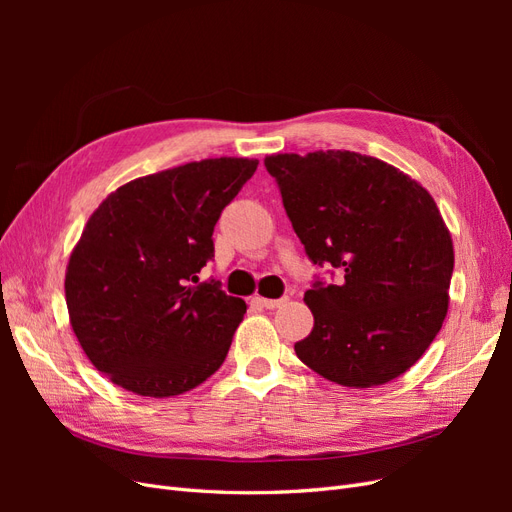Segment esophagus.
Wrapping results in <instances>:
<instances>
[{"mask_svg":"<svg viewBox=\"0 0 512 512\" xmlns=\"http://www.w3.org/2000/svg\"><path fill=\"white\" fill-rule=\"evenodd\" d=\"M262 307H267V309H275V307H280V305H284L286 303V297H282V299H256Z\"/></svg>","mask_w":512,"mask_h":512,"instance_id":"1","label":"esophagus"}]
</instances>
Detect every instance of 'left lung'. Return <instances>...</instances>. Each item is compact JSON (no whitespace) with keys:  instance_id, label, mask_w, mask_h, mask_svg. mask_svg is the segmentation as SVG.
<instances>
[{"instance_id":"1","label":"left lung","mask_w":512,"mask_h":512,"mask_svg":"<svg viewBox=\"0 0 512 512\" xmlns=\"http://www.w3.org/2000/svg\"><path fill=\"white\" fill-rule=\"evenodd\" d=\"M265 166L307 258L331 273V282L314 275L305 292L314 329L294 352L354 389L401 376L448 309L455 254L433 198L395 166L354 151L280 153Z\"/></svg>"}]
</instances>
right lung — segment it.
<instances>
[{
    "mask_svg": "<svg viewBox=\"0 0 512 512\" xmlns=\"http://www.w3.org/2000/svg\"><path fill=\"white\" fill-rule=\"evenodd\" d=\"M258 160L215 158L121 185L68 262L66 303L89 361L145 397L194 389L224 363L245 301L198 282L213 228Z\"/></svg>",
    "mask_w": 512,
    "mask_h": 512,
    "instance_id": "obj_1",
    "label": "right lung"
}]
</instances>
